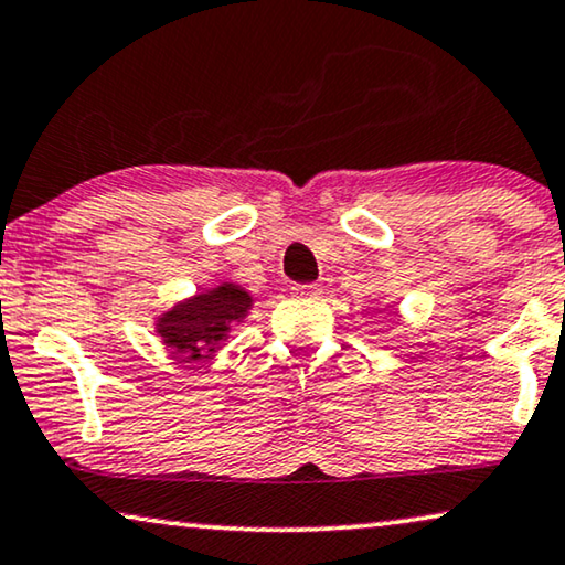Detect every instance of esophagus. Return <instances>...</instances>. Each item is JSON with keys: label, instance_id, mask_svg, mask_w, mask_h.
Wrapping results in <instances>:
<instances>
[{"label": "esophagus", "instance_id": "esophagus-1", "mask_svg": "<svg viewBox=\"0 0 565 565\" xmlns=\"http://www.w3.org/2000/svg\"><path fill=\"white\" fill-rule=\"evenodd\" d=\"M291 297H297V299H320L322 297V286L320 284L291 286Z\"/></svg>", "mask_w": 565, "mask_h": 565}]
</instances>
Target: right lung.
Wrapping results in <instances>:
<instances>
[{
  "instance_id": "1",
  "label": "right lung",
  "mask_w": 565,
  "mask_h": 565,
  "mask_svg": "<svg viewBox=\"0 0 565 565\" xmlns=\"http://www.w3.org/2000/svg\"><path fill=\"white\" fill-rule=\"evenodd\" d=\"M250 309L253 297L245 286L220 281L158 315L156 335L179 361H202L227 343L230 330L245 322Z\"/></svg>"
}]
</instances>
